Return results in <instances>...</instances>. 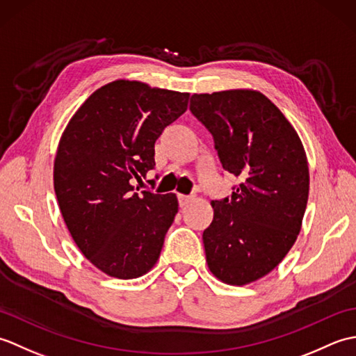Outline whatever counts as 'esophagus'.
<instances>
[{"label": "esophagus", "mask_w": 356, "mask_h": 356, "mask_svg": "<svg viewBox=\"0 0 356 356\" xmlns=\"http://www.w3.org/2000/svg\"><path fill=\"white\" fill-rule=\"evenodd\" d=\"M179 203H180V208H186L190 203L193 202V195H185V194H179Z\"/></svg>", "instance_id": "34e87169"}]
</instances>
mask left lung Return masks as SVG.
I'll return each mask as SVG.
<instances>
[{
	"label": "left lung",
	"mask_w": 356,
	"mask_h": 356,
	"mask_svg": "<svg viewBox=\"0 0 356 356\" xmlns=\"http://www.w3.org/2000/svg\"><path fill=\"white\" fill-rule=\"evenodd\" d=\"M193 115L211 131L223 170L240 179L231 197L213 200L203 231L208 268L231 286L277 268L301 231L309 165L292 124L263 93L232 88L193 95Z\"/></svg>",
	"instance_id": "obj_1"
}]
</instances>
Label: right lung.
Listing matches in <instances>:
<instances>
[{
  "label": "right lung",
  "mask_w": 356,
  "mask_h": 356,
  "mask_svg": "<svg viewBox=\"0 0 356 356\" xmlns=\"http://www.w3.org/2000/svg\"><path fill=\"white\" fill-rule=\"evenodd\" d=\"M188 101L190 93L116 79L87 97L59 139L58 205L79 251L104 274L138 278L159 260L177 195L138 193L134 180L154 168V143Z\"/></svg>",
  "instance_id": "right-lung-1"
}]
</instances>
